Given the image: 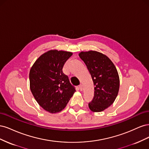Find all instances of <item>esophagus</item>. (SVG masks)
Here are the masks:
<instances>
[{"label":"esophagus","mask_w":149,"mask_h":149,"mask_svg":"<svg viewBox=\"0 0 149 149\" xmlns=\"http://www.w3.org/2000/svg\"><path fill=\"white\" fill-rule=\"evenodd\" d=\"M78 88H79V89L80 90V91H82V90H83V86H82V84L79 85Z\"/></svg>","instance_id":"esophagus-1"}]
</instances>
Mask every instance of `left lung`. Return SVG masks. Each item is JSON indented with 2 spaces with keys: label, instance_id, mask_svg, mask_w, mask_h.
<instances>
[{
  "label": "left lung",
  "instance_id": "left-lung-1",
  "mask_svg": "<svg viewBox=\"0 0 149 149\" xmlns=\"http://www.w3.org/2000/svg\"><path fill=\"white\" fill-rule=\"evenodd\" d=\"M79 56L86 65L94 85L89 109L96 112L103 111L113 104L118 94L120 81L118 70L109 58L100 52H81Z\"/></svg>",
  "mask_w": 149,
  "mask_h": 149
}]
</instances>
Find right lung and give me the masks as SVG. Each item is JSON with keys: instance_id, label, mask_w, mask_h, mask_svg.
I'll use <instances>...</instances> for the list:
<instances>
[{"instance_id": "1", "label": "right lung", "mask_w": 149, "mask_h": 149, "mask_svg": "<svg viewBox=\"0 0 149 149\" xmlns=\"http://www.w3.org/2000/svg\"><path fill=\"white\" fill-rule=\"evenodd\" d=\"M72 55L70 52L51 49L40 56L30 69L31 92L38 104L50 113L63 109L76 91L63 72Z\"/></svg>"}]
</instances>
